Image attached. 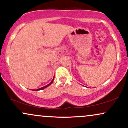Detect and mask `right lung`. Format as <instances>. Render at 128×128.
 Masks as SVG:
<instances>
[{"instance_id": "add662e5", "label": "right lung", "mask_w": 128, "mask_h": 128, "mask_svg": "<svg viewBox=\"0 0 128 128\" xmlns=\"http://www.w3.org/2000/svg\"><path fill=\"white\" fill-rule=\"evenodd\" d=\"M54 78H53V79H52V81H51V82L50 83H49V84H48V85L45 86H44V87L40 88H39V89H37V90H32V91H41V90H44V89H45L46 88L48 87L49 86H50V85H51V84H52V82H53V81H54Z\"/></svg>"}]
</instances>
